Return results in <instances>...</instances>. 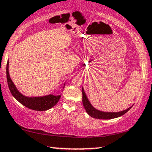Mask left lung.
I'll return each instance as SVG.
<instances>
[{"label": "left lung", "mask_w": 152, "mask_h": 152, "mask_svg": "<svg viewBox=\"0 0 152 152\" xmlns=\"http://www.w3.org/2000/svg\"><path fill=\"white\" fill-rule=\"evenodd\" d=\"M82 94H83V104L84 108H85L86 112L89 114L93 118L97 119H111L118 118L119 116H121L123 115L126 114L128 111L132 107L126 109V110L119 111V112H106V111H102L98 109H96L95 107H93V105L88 100L87 96L86 95L85 91L83 88H82Z\"/></svg>", "instance_id": "1"}]
</instances>
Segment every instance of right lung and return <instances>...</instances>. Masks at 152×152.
<instances>
[{"label": "right lung", "mask_w": 152, "mask_h": 152, "mask_svg": "<svg viewBox=\"0 0 152 152\" xmlns=\"http://www.w3.org/2000/svg\"><path fill=\"white\" fill-rule=\"evenodd\" d=\"M8 66L9 62H7L6 74L9 89L10 90V93H12L13 97L17 101L20 102L22 105L35 111H46L53 107L58 102L59 99L61 97V95L56 96L50 94V95L43 96V97H26V96L20 93L19 90H17L14 83L12 82V79L10 78L9 74ZM64 85L65 84H64Z\"/></svg>", "instance_id": "add662e5"}]
</instances>
